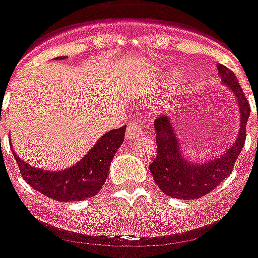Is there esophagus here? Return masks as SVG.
<instances>
[{"label":"esophagus","instance_id":"obj_1","mask_svg":"<svg viewBox=\"0 0 258 258\" xmlns=\"http://www.w3.org/2000/svg\"><path fill=\"white\" fill-rule=\"evenodd\" d=\"M144 134V127L140 124H131L126 129V140H136Z\"/></svg>","mask_w":258,"mask_h":258}]
</instances>
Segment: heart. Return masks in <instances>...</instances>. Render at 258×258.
<instances>
[{
  "label": "heart",
  "instance_id": "obj_1",
  "mask_svg": "<svg viewBox=\"0 0 258 258\" xmlns=\"http://www.w3.org/2000/svg\"><path fill=\"white\" fill-rule=\"evenodd\" d=\"M183 80H187V82H190V79H188V78H184Z\"/></svg>",
  "mask_w": 258,
  "mask_h": 258
}]
</instances>
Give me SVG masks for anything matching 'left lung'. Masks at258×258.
<instances>
[{"instance_id": "obj_1", "label": "left lung", "mask_w": 258, "mask_h": 258, "mask_svg": "<svg viewBox=\"0 0 258 258\" xmlns=\"http://www.w3.org/2000/svg\"><path fill=\"white\" fill-rule=\"evenodd\" d=\"M218 70L221 82L235 92L239 101L241 113L239 137L235 141V145L220 158H215L214 161L203 165L191 163L180 155L178 140L169 117L166 114L157 117L154 121L157 132V155L149 169L152 171L157 186L169 197L192 201L215 190L231 174L236 159L244 148L250 105L235 74L223 64H218Z\"/></svg>"}]
</instances>
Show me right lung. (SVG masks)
Returning <instances> with one entry per match:
<instances>
[{
  "label": "right lung",
  "mask_w": 258,
  "mask_h": 258,
  "mask_svg": "<svg viewBox=\"0 0 258 258\" xmlns=\"http://www.w3.org/2000/svg\"><path fill=\"white\" fill-rule=\"evenodd\" d=\"M57 59H64L59 56ZM126 126L105 133L88 154L75 166L63 171H46L34 169L13 153L21 175L34 190L57 202L84 201L95 197L106 180L109 165L117 149L124 142Z\"/></svg>",
  "instance_id": "add662e5"
}]
</instances>
